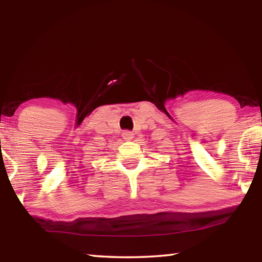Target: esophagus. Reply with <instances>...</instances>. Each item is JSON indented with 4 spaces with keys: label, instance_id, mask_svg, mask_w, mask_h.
Listing matches in <instances>:
<instances>
[{
    "label": "esophagus",
    "instance_id": "obj_1",
    "mask_svg": "<svg viewBox=\"0 0 262 262\" xmlns=\"http://www.w3.org/2000/svg\"><path fill=\"white\" fill-rule=\"evenodd\" d=\"M122 137H123V139H125L126 141H130L132 139H133V137H134V134H133V133L132 132H123L122 133Z\"/></svg>",
    "mask_w": 262,
    "mask_h": 262
}]
</instances>
